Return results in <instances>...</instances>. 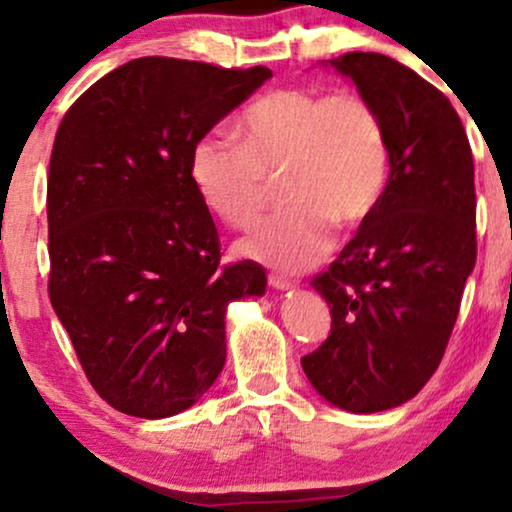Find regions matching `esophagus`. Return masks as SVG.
Returning a JSON list of instances; mask_svg holds the SVG:
<instances>
[{
    "label": "esophagus",
    "mask_w": 512,
    "mask_h": 512,
    "mask_svg": "<svg viewBox=\"0 0 512 512\" xmlns=\"http://www.w3.org/2000/svg\"><path fill=\"white\" fill-rule=\"evenodd\" d=\"M267 281H269V286L276 288V290H288V288L295 286V283L290 281V278H286L283 274H278V271H269Z\"/></svg>",
    "instance_id": "34e87169"
}]
</instances>
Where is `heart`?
Wrapping results in <instances>:
<instances>
[{"instance_id":"heart-1","label":"heart","mask_w":512,"mask_h":512,"mask_svg":"<svg viewBox=\"0 0 512 512\" xmlns=\"http://www.w3.org/2000/svg\"><path fill=\"white\" fill-rule=\"evenodd\" d=\"M238 139H198L191 179L212 215L243 229L267 208L271 179L283 177L288 208L238 241L252 260L288 271L314 267L331 250L335 224H364L383 200L390 137L375 103L357 89H271L243 111Z\"/></svg>"}]
</instances>
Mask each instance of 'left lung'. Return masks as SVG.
I'll return each mask as SVG.
<instances>
[{
    "instance_id": "left-lung-1",
    "label": "left lung",
    "mask_w": 512,
    "mask_h": 512,
    "mask_svg": "<svg viewBox=\"0 0 512 512\" xmlns=\"http://www.w3.org/2000/svg\"><path fill=\"white\" fill-rule=\"evenodd\" d=\"M331 66L383 115L390 179L357 236L312 278L333 323L302 368L333 406L373 413L416 397L449 345L477 257L475 165L463 122L435 84L368 51Z\"/></svg>"
}]
</instances>
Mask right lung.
I'll return each mask as SVG.
<instances>
[{
  "instance_id": "add662e5",
  "label": "right lung",
  "mask_w": 512,
  "mask_h": 512,
  "mask_svg": "<svg viewBox=\"0 0 512 512\" xmlns=\"http://www.w3.org/2000/svg\"><path fill=\"white\" fill-rule=\"evenodd\" d=\"M269 77L264 66L134 58L58 125L49 300L89 383L127 416L196 404L224 366L226 304L267 288L257 262L222 264L191 151Z\"/></svg>"
}]
</instances>
